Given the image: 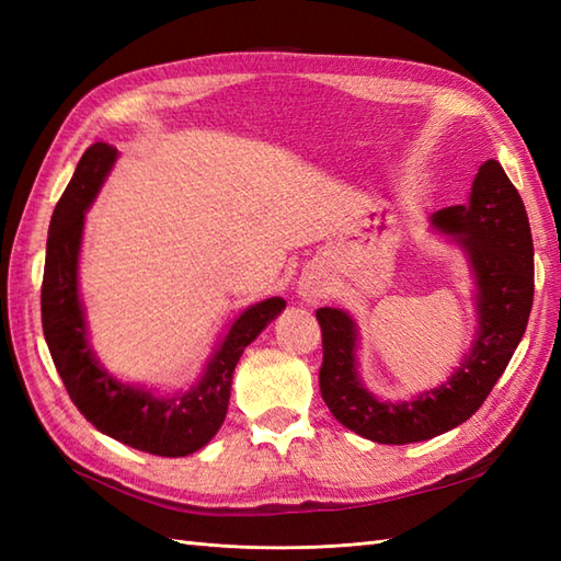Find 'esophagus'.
Here are the masks:
<instances>
[{"mask_svg": "<svg viewBox=\"0 0 561 561\" xmlns=\"http://www.w3.org/2000/svg\"><path fill=\"white\" fill-rule=\"evenodd\" d=\"M299 296L308 304H318L325 296V284L318 277H304L299 282Z\"/></svg>", "mask_w": 561, "mask_h": 561, "instance_id": "34e87169", "label": "esophagus"}]
</instances>
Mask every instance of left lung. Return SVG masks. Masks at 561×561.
Masks as SVG:
<instances>
[{"label":"left lung","mask_w":561,"mask_h":561,"mask_svg":"<svg viewBox=\"0 0 561 561\" xmlns=\"http://www.w3.org/2000/svg\"><path fill=\"white\" fill-rule=\"evenodd\" d=\"M434 226L456 236L478 277L480 332L456 374L410 402H380L356 378V330L337 308H318L323 332L320 396L340 424L376 444L434 438L482 408L526 332L533 308V236L526 207L502 163L480 165L468 205L434 211Z\"/></svg>","instance_id":"1"}]
</instances>
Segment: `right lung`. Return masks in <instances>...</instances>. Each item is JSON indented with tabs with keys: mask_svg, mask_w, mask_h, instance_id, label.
Segmentation results:
<instances>
[{
	"mask_svg": "<svg viewBox=\"0 0 561 561\" xmlns=\"http://www.w3.org/2000/svg\"><path fill=\"white\" fill-rule=\"evenodd\" d=\"M115 157L117 149L105 141H96L83 151L53 211L41 287L43 335L71 402L99 432L153 456L181 458L209 444V438L219 432L229 410L238 359L287 304L274 296L250 306L214 352L199 383L173 398H157L149 390L125 386L103 371L87 342L77 262L83 211L96 197Z\"/></svg>",
	"mask_w": 561,
	"mask_h": 561,
	"instance_id": "right-lung-1",
	"label": "right lung"
}]
</instances>
